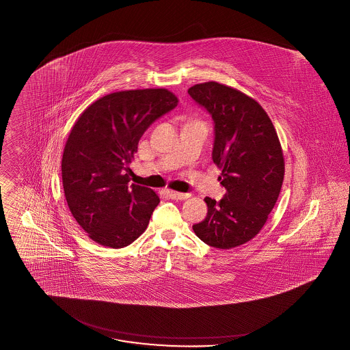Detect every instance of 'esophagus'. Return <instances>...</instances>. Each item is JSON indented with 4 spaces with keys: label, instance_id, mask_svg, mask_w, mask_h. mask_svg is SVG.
Here are the masks:
<instances>
[{
    "label": "esophagus",
    "instance_id": "esophagus-1",
    "mask_svg": "<svg viewBox=\"0 0 350 350\" xmlns=\"http://www.w3.org/2000/svg\"><path fill=\"white\" fill-rule=\"evenodd\" d=\"M167 196L170 199H174V200H183L186 198H189V194H183V193H177V191H173V190H167Z\"/></svg>",
    "mask_w": 350,
    "mask_h": 350
}]
</instances>
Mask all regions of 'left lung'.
I'll return each mask as SVG.
<instances>
[{
    "mask_svg": "<svg viewBox=\"0 0 350 350\" xmlns=\"http://www.w3.org/2000/svg\"><path fill=\"white\" fill-rule=\"evenodd\" d=\"M187 92L213 120L212 160L226 189L220 202L204 199L207 216L193 229L212 247H237L260 232L279 198L285 172L279 137L266 111L238 90L206 82Z\"/></svg>",
    "mask_w": 350,
    "mask_h": 350,
    "instance_id": "obj_1",
    "label": "left lung"
}]
</instances>
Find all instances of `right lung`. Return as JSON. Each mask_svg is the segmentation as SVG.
<instances>
[{"label":"right lung","instance_id":"1","mask_svg":"<svg viewBox=\"0 0 350 350\" xmlns=\"http://www.w3.org/2000/svg\"><path fill=\"white\" fill-rule=\"evenodd\" d=\"M165 88L113 92L91 104L71 129L62 156V183L71 215L88 237L121 249L147 229L160 199L129 185V164L144 131L177 107Z\"/></svg>","mask_w":350,"mask_h":350}]
</instances>
